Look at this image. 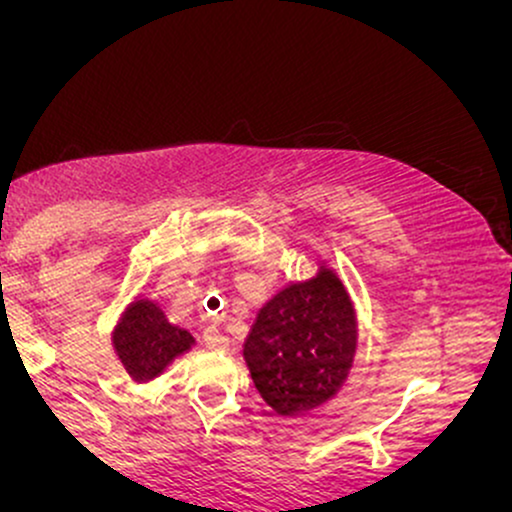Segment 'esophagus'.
Segmentation results:
<instances>
[{
    "label": "esophagus",
    "mask_w": 512,
    "mask_h": 512,
    "mask_svg": "<svg viewBox=\"0 0 512 512\" xmlns=\"http://www.w3.org/2000/svg\"><path fill=\"white\" fill-rule=\"evenodd\" d=\"M202 342L209 351H226L228 349V339L216 330V327H207L202 334Z\"/></svg>",
    "instance_id": "esophagus-1"
}]
</instances>
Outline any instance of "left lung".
I'll list each match as a JSON object with an SVG mask.
<instances>
[{"label":"left lung","mask_w":512,"mask_h":512,"mask_svg":"<svg viewBox=\"0 0 512 512\" xmlns=\"http://www.w3.org/2000/svg\"><path fill=\"white\" fill-rule=\"evenodd\" d=\"M358 349V317L342 276L322 260L315 276L289 281L262 305L243 358L264 402L303 416L337 397Z\"/></svg>","instance_id":"8db88e82"}]
</instances>
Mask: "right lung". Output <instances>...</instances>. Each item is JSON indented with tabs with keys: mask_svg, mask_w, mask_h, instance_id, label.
I'll return each mask as SVG.
<instances>
[{
	"mask_svg": "<svg viewBox=\"0 0 512 512\" xmlns=\"http://www.w3.org/2000/svg\"><path fill=\"white\" fill-rule=\"evenodd\" d=\"M110 339L117 361L134 383H151L197 344L190 330L173 325L161 305L144 296L122 310Z\"/></svg>",
	"mask_w": 512,
	"mask_h": 512,
	"instance_id": "1",
	"label": "right lung"
}]
</instances>
